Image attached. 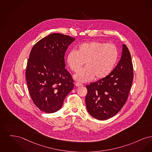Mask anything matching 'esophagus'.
<instances>
[{
	"label": "esophagus",
	"instance_id": "34e87169",
	"mask_svg": "<svg viewBox=\"0 0 152 152\" xmlns=\"http://www.w3.org/2000/svg\"><path fill=\"white\" fill-rule=\"evenodd\" d=\"M75 85V86H77V87H80V86H83L82 84H81V83H78V82H76Z\"/></svg>",
	"mask_w": 152,
	"mask_h": 152
}]
</instances>
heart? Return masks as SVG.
Returning <instances> with one entry per match:
<instances>
[{
    "mask_svg": "<svg viewBox=\"0 0 152 152\" xmlns=\"http://www.w3.org/2000/svg\"><path fill=\"white\" fill-rule=\"evenodd\" d=\"M119 56L117 48L113 44H106L99 41H92L80 44L77 51L69 52L67 63L74 72H78L74 78L79 82H87L95 77L103 79L108 76L115 66Z\"/></svg>",
    "mask_w": 152,
    "mask_h": 152,
    "instance_id": "heart-1",
    "label": "heart"
}]
</instances>
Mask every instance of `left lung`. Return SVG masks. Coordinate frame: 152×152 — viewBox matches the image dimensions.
<instances>
[{
	"label": "left lung",
	"instance_id": "obj_1",
	"mask_svg": "<svg viewBox=\"0 0 152 152\" xmlns=\"http://www.w3.org/2000/svg\"><path fill=\"white\" fill-rule=\"evenodd\" d=\"M130 52L123 44L118 65L108 76L87 85L86 104L90 115L104 120L117 114L126 103L133 78Z\"/></svg>",
	"mask_w": 152,
	"mask_h": 152
}]
</instances>
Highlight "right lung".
I'll use <instances>...</instances> for the list:
<instances>
[{
  "instance_id": "add662e5",
  "label": "right lung",
  "mask_w": 152,
  "mask_h": 152,
  "mask_svg": "<svg viewBox=\"0 0 152 152\" xmlns=\"http://www.w3.org/2000/svg\"><path fill=\"white\" fill-rule=\"evenodd\" d=\"M75 40L68 35L52 33L33 46L27 62L26 83L34 104L43 112H57L74 87L65 69V54Z\"/></svg>"
}]
</instances>
